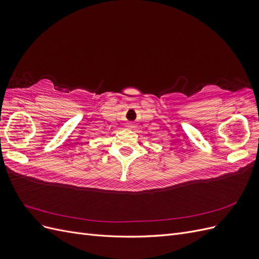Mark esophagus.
Returning a JSON list of instances; mask_svg holds the SVG:
<instances>
[{
	"mask_svg": "<svg viewBox=\"0 0 259 259\" xmlns=\"http://www.w3.org/2000/svg\"><path fill=\"white\" fill-rule=\"evenodd\" d=\"M133 126H134V124H133V123H128L127 124V127H130V128H132Z\"/></svg>",
	"mask_w": 259,
	"mask_h": 259,
	"instance_id": "esophagus-1",
	"label": "esophagus"
}]
</instances>
